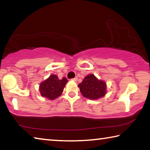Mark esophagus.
Here are the masks:
<instances>
[{
    "instance_id": "esophagus-1",
    "label": "esophagus",
    "mask_w": 150,
    "mask_h": 150,
    "mask_svg": "<svg viewBox=\"0 0 150 150\" xmlns=\"http://www.w3.org/2000/svg\"><path fill=\"white\" fill-rule=\"evenodd\" d=\"M77 77H75V78H73V79H71V80H73V81H77Z\"/></svg>"
}]
</instances>
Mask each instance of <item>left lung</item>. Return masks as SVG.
Segmentation results:
<instances>
[{"instance_id":"obj_1","label":"left lung","mask_w":150,"mask_h":150,"mask_svg":"<svg viewBox=\"0 0 150 150\" xmlns=\"http://www.w3.org/2000/svg\"><path fill=\"white\" fill-rule=\"evenodd\" d=\"M78 86L83 96L91 100L103 97L106 92V83L98 80L93 74L86 76L82 83Z\"/></svg>"}]
</instances>
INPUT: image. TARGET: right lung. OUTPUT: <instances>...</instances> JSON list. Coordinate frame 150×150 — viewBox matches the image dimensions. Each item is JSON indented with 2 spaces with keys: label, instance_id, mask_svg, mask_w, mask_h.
Returning a JSON list of instances; mask_svg holds the SVG:
<instances>
[{
  "label": "right lung",
  "instance_id": "right-lung-1",
  "mask_svg": "<svg viewBox=\"0 0 150 150\" xmlns=\"http://www.w3.org/2000/svg\"><path fill=\"white\" fill-rule=\"evenodd\" d=\"M67 82V79L65 77L59 79L57 75H50L49 78L40 83V91L41 95L50 100H54L62 95L63 88Z\"/></svg>",
  "mask_w": 150,
  "mask_h": 150
}]
</instances>
